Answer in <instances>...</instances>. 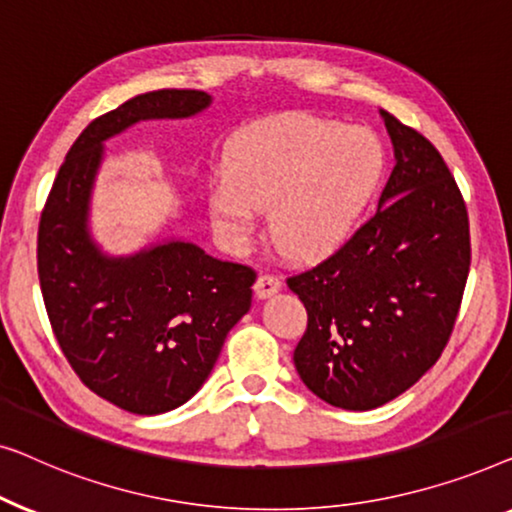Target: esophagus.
Wrapping results in <instances>:
<instances>
[{
	"instance_id": "1",
	"label": "esophagus",
	"mask_w": 512,
	"mask_h": 512,
	"mask_svg": "<svg viewBox=\"0 0 512 512\" xmlns=\"http://www.w3.org/2000/svg\"><path fill=\"white\" fill-rule=\"evenodd\" d=\"M280 287H283V283H280V278L278 276H271V273H262V276L255 280L257 299L273 297V294H276Z\"/></svg>"
}]
</instances>
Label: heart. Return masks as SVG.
Here are the masks:
<instances>
[{
	"label": "heart",
	"instance_id": "1",
	"mask_svg": "<svg viewBox=\"0 0 512 512\" xmlns=\"http://www.w3.org/2000/svg\"><path fill=\"white\" fill-rule=\"evenodd\" d=\"M385 153L369 129L283 113L243 129L213 178L208 211L229 246L250 241L271 208V236L290 257H322L352 234L378 190Z\"/></svg>",
	"mask_w": 512,
	"mask_h": 512
}]
</instances>
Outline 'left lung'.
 <instances>
[{"instance_id": "obj_1", "label": "left lung", "mask_w": 512, "mask_h": 512, "mask_svg": "<svg viewBox=\"0 0 512 512\" xmlns=\"http://www.w3.org/2000/svg\"><path fill=\"white\" fill-rule=\"evenodd\" d=\"M380 115L397 164L376 215L325 262L287 278L308 313L299 378L345 410L397 399L438 362L471 266L469 213L448 164L420 132Z\"/></svg>"}]
</instances>
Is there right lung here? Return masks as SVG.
Masks as SVG:
<instances>
[{
  "instance_id": "right-lung-1",
  "label": "right lung",
  "mask_w": 512,
  "mask_h": 512,
  "mask_svg": "<svg viewBox=\"0 0 512 512\" xmlns=\"http://www.w3.org/2000/svg\"><path fill=\"white\" fill-rule=\"evenodd\" d=\"M211 102L201 90H155L99 115L71 146L41 213L39 283L57 343L83 385L136 415L167 413L199 392L250 311L257 276L181 239L106 255L88 225L92 187L106 139Z\"/></svg>"
}]
</instances>
